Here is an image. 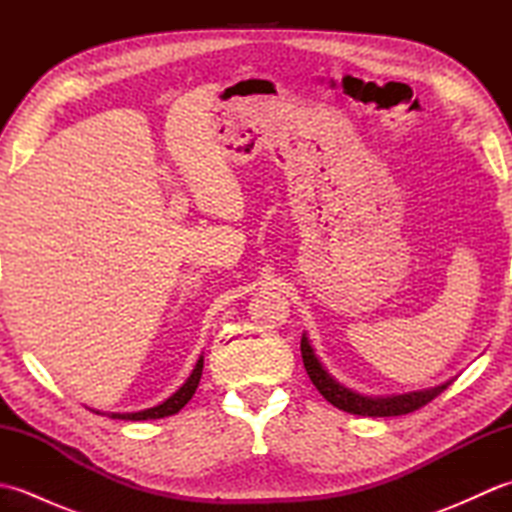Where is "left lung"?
<instances>
[{"label":"left lung","mask_w":512,"mask_h":512,"mask_svg":"<svg viewBox=\"0 0 512 512\" xmlns=\"http://www.w3.org/2000/svg\"><path fill=\"white\" fill-rule=\"evenodd\" d=\"M301 356H303V367H306L312 385L319 389V394L328 402H332L334 407H339L347 413H354V416H372V418L402 416V413H411L420 409L422 405H427V402H431L438 394H442V391L453 383V378H449L447 383L442 385L407 391V394L365 396L339 383V380H336L328 369L323 367L321 358L314 354V347L306 336V332L301 336Z\"/></svg>","instance_id":"obj_1"}]
</instances>
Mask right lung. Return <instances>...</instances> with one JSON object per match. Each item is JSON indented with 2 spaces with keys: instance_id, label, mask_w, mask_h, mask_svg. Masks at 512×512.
Segmentation results:
<instances>
[{
  "instance_id": "right-lung-1",
  "label": "right lung",
  "mask_w": 512,
  "mask_h": 512,
  "mask_svg": "<svg viewBox=\"0 0 512 512\" xmlns=\"http://www.w3.org/2000/svg\"><path fill=\"white\" fill-rule=\"evenodd\" d=\"M202 367H204V356L200 354L198 363H195L191 376L184 380V385L176 391V394H171L165 402H160V405L149 407V409H140V411H129V413H107V416L116 418V420H158V418L173 416V413H178L193 398L195 389H198V385H200ZM92 411H96V409H92ZM96 413H101V411H96Z\"/></svg>"
}]
</instances>
